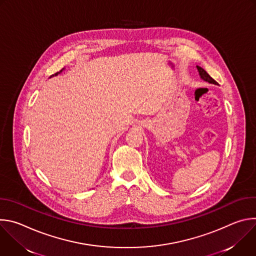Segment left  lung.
Returning a JSON list of instances; mask_svg holds the SVG:
<instances>
[{
	"instance_id": "8db88e82",
	"label": "left lung",
	"mask_w": 256,
	"mask_h": 256,
	"mask_svg": "<svg viewBox=\"0 0 256 256\" xmlns=\"http://www.w3.org/2000/svg\"><path fill=\"white\" fill-rule=\"evenodd\" d=\"M196 68H198V74H200V77L202 80H204V81H206V82H208V83H210V84L218 85V83L208 74V72H206L202 66H196Z\"/></svg>"
}]
</instances>
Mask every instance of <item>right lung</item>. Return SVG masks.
<instances>
[{
	"mask_svg": "<svg viewBox=\"0 0 256 256\" xmlns=\"http://www.w3.org/2000/svg\"><path fill=\"white\" fill-rule=\"evenodd\" d=\"M64 70V68H62V70H60V72H56V74H54V75H52V76H50V78H52V77H54V76H58V74H60V72H62V70Z\"/></svg>",
	"mask_w": 256,
	"mask_h": 256,
	"instance_id": "obj_1",
	"label": "right lung"
}]
</instances>
